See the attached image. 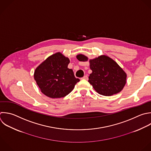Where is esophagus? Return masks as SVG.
Instances as JSON below:
<instances>
[{
  "instance_id": "obj_1",
  "label": "esophagus",
  "mask_w": 151,
  "mask_h": 151,
  "mask_svg": "<svg viewBox=\"0 0 151 151\" xmlns=\"http://www.w3.org/2000/svg\"><path fill=\"white\" fill-rule=\"evenodd\" d=\"M81 79H84V80H88V76H84L83 77L81 78Z\"/></svg>"
}]
</instances>
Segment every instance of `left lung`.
<instances>
[{
	"label": "left lung",
	"instance_id": "left-lung-1",
	"mask_svg": "<svg viewBox=\"0 0 151 151\" xmlns=\"http://www.w3.org/2000/svg\"><path fill=\"white\" fill-rule=\"evenodd\" d=\"M80 61H88L83 54L77 55ZM92 73L88 82L100 94L110 96L120 92L126 83L127 74L113 59L105 55L89 60Z\"/></svg>",
	"mask_w": 151,
	"mask_h": 151
}]
</instances>
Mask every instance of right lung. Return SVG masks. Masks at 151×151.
Wrapping results in <instances>:
<instances>
[{
  "mask_svg": "<svg viewBox=\"0 0 151 151\" xmlns=\"http://www.w3.org/2000/svg\"><path fill=\"white\" fill-rule=\"evenodd\" d=\"M70 60L61 52L48 57L35 70L34 79L41 91L52 98H61L68 95L80 81L68 68Z\"/></svg>",
  "mask_w": 151,
  "mask_h": 151,
  "instance_id": "obj_1",
  "label": "right lung"
}]
</instances>
